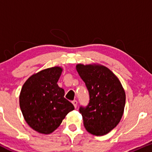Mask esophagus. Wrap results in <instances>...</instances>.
Listing matches in <instances>:
<instances>
[{
	"label": "esophagus",
	"mask_w": 152,
	"mask_h": 152,
	"mask_svg": "<svg viewBox=\"0 0 152 152\" xmlns=\"http://www.w3.org/2000/svg\"><path fill=\"white\" fill-rule=\"evenodd\" d=\"M72 104H73V105L74 106V107H75V108L77 107V104H78L77 101H76V100L73 101V102H72Z\"/></svg>",
	"instance_id": "esophagus-1"
}]
</instances>
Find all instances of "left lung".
Listing matches in <instances>:
<instances>
[{
  "instance_id": "1",
  "label": "left lung",
  "mask_w": 152,
  "mask_h": 152,
  "mask_svg": "<svg viewBox=\"0 0 152 152\" xmlns=\"http://www.w3.org/2000/svg\"><path fill=\"white\" fill-rule=\"evenodd\" d=\"M76 69L89 93L88 106L79 109L85 129L93 135H105L121 121L126 103L124 89L106 66L78 64Z\"/></svg>"
}]
</instances>
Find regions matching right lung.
Returning a JSON list of instances; mask_svg holds the SVG:
<instances>
[{"mask_svg":"<svg viewBox=\"0 0 152 152\" xmlns=\"http://www.w3.org/2000/svg\"><path fill=\"white\" fill-rule=\"evenodd\" d=\"M62 71L60 66H54L33 74L20 91L19 104L24 119L38 133H52L74 109L57 84Z\"/></svg>","mask_w":152,"mask_h":152,"instance_id":"1","label":"right lung"}]
</instances>
